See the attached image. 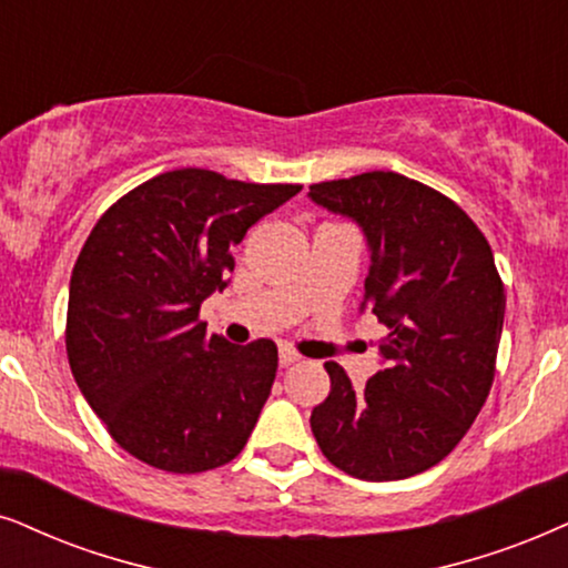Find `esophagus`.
Segmentation results:
<instances>
[{
    "label": "esophagus",
    "instance_id": "34e87169",
    "mask_svg": "<svg viewBox=\"0 0 568 568\" xmlns=\"http://www.w3.org/2000/svg\"><path fill=\"white\" fill-rule=\"evenodd\" d=\"M277 362H280V367H293V364L301 362V356L296 354V351H291V348H280Z\"/></svg>",
    "mask_w": 568,
    "mask_h": 568
}]
</instances>
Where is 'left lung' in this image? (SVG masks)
Wrapping results in <instances>:
<instances>
[{"label":"left lung","mask_w":568,"mask_h":568,"mask_svg":"<svg viewBox=\"0 0 568 568\" xmlns=\"http://www.w3.org/2000/svg\"><path fill=\"white\" fill-rule=\"evenodd\" d=\"M308 199L362 227L369 275L358 308L387 327L364 390L325 364L329 396L312 433L351 477H414L456 448L490 393L506 312L490 243L462 206L398 172L314 183Z\"/></svg>","instance_id":"obj_1"}]
</instances>
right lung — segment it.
I'll return each instance as SVG.
<instances>
[{
    "instance_id": "add662e5",
    "label": "right lung",
    "mask_w": 568,
    "mask_h": 568,
    "mask_svg": "<svg viewBox=\"0 0 568 568\" xmlns=\"http://www.w3.org/2000/svg\"><path fill=\"white\" fill-rule=\"evenodd\" d=\"M301 185L162 172L125 193L83 243L68 298V358L120 448L175 475L217 469L270 398L277 346L206 335L201 301L227 288L251 225Z\"/></svg>"
}]
</instances>
